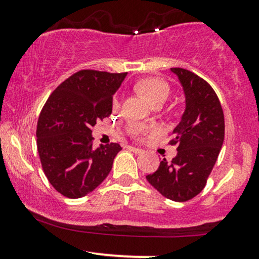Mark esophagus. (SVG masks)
<instances>
[{"label":"esophagus","instance_id":"34e87169","mask_svg":"<svg viewBox=\"0 0 259 259\" xmlns=\"http://www.w3.org/2000/svg\"><path fill=\"white\" fill-rule=\"evenodd\" d=\"M129 150H132L133 153H135V154H142L143 153V149L135 148V146H129Z\"/></svg>","mask_w":259,"mask_h":259}]
</instances>
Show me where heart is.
Segmentation results:
<instances>
[{"label":"heart","instance_id":"heart-1","mask_svg":"<svg viewBox=\"0 0 259 259\" xmlns=\"http://www.w3.org/2000/svg\"><path fill=\"white\" fill-rule=\"evenodd\" d=\"M135 88H137V90L144 96L151 105L161 104L168 98L169 93H170V86H169V83L165 80L155 76L142 77L140 80H138ZM113 106L114 109H117V106H119V100L117 99L114 100ZM150 132L151 129H148V127H144L138 124H132L129 126L130 135H133L134 138H142L144 135L149 134Z\"/></svg>","mask_w":259,"mask_h":259}]
</instances>
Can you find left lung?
Segmentation results:
<instances>
[{"label": "left lung", "instance_id": "1", "mask_svg": "<svg viewBox=\"0 0 259 259\" xmlns=\"http://www.w3.org/2000/svg\"><path fill=\"white\" fill-rule=\"evenodd\" d=\"M185 93L184 115L169 144L177 145L173 160L163 159L148 182L168 199L187 202L207 184L224 142V114L215 91L189 70L173 67Z\"/></svg>", "mask_w": 259, "mask_h": 259}]
</instances>
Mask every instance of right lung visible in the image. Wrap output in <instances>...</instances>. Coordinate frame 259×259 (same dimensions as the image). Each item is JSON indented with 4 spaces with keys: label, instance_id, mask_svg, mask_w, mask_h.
Here are the masks:
<instances>
[{
    "label": "right lung",
    "instance_id": "right-lung-1",
    "mask_svg": "<svg viewBox=\"0 0 259 259\" xmlns=\"http://www.w3.org/2000/svg\"><path fill=\"white\" fill-rule=\"evenodd\" d=\"M126 72L80 70L60 83L41 110L36 143L44 173L64 197L93 192L109 176L117 143L93 149L91 127L110 116L113 95Z\"/></svg>",
    "mask_w": 259,
    "mask_h": 259
}]
</instances>
